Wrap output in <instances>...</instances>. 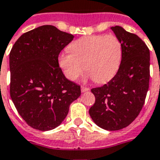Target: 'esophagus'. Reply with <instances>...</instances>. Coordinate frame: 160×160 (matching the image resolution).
Here are the masks:
<instances>
[{"mask_svg":"<svg viewBox=\"0 0 160 160\" xmlns=\"http://www.w3.org/2000/svg\"><path fill=\"white\" fill-rule=\"evenodd\" d=\"M81 91H82V92H85L89 91V88H86V87H82Z\"/></svg>","mask_w":160,"mask_h":160,"instance_id":"34e87169","label":"esophagus"}]
</instances>
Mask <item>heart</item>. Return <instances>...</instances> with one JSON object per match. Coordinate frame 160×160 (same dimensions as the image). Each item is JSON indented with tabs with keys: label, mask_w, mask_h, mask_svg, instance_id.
I'll use <instances>...</instances> for the list:
<instances>
[{
	"label": "heart",
	"mask_w": 160,
	"mask_h": 160,
	"mask_svg": "<svg viewBox=\"0 0 160 160\" xmlns=\"http://www.w3.org/2000/svg\"><path fill=\"white\" fill-rule=\"evenodd\" d=\"M70 52L58 55V65L67 78L75 81L85 70L87 78L102 83L112 79L119 68L122 43L113 35L86 36L68 46Z\"/></svg>",
	"instance_id": "obj_1"
}]
</instances>
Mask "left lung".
I'll use <instances>...</instances> for the list:
<instances>
[{"instance_id": "obj_1", "label": "left lung", "mask_w": 160, "mask_h": 160, "mask_svg": "<svg viewBox=\"0 0 160 160\" xmlns=\"http://www.w3.org/2000/svg\"><path fill=\"white\" fill-rule=\"evenodd\" d=\"M110 29L122 43V61L107 84L91 90L95 103L89 114L98 127L115 131L130 124L143 108L149 83L150 54L137 35L119 26Z\"/></svg>"}]
</instances>
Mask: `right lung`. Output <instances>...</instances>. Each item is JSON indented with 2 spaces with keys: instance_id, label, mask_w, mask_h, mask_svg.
Instances as JSON below:
<instances>
[{
  "instance_id": "obj_1",
  "label": "right lung",
  "mask_w": 160,
  "mask_h": 160,
  "mask_svg": "<svg viewBox=\"0 0 160 160\" xmlns=\"http://www.w3.org/2000/svg\"><path fill=\"white\" fill-rule=\"evenodd\" d=\"M73 35L45 25L24 33L10 52L11 98L27 124L41 131L62 122L69 106L81 95L58 65V55Z\"/></svg>"
}]
</instances>
